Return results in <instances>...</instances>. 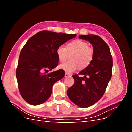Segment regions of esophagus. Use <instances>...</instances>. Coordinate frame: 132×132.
I'll return each mask as SVG.
<instances>
[{
  "mask_svg": "<svg viewBox=\"0 0 132 132\" xmlns=\"http://www.w3.org/2000/svg\"><path fill=\"white\" fill-rule=\"evenodd\" d=\"M65 77H71V76H72V75L71 74H70V73H65Z\"/></svg>",
  "mask_w": 132,
  "mask_h": 132,
  "instance_id": "esophagus-1",
  "label": "esophagus"
}]
</instances>
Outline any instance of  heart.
Instances as JSON below:
<instances>
[{"instance_id":"heart-1","label":"heart","mask_w":132,"mask_h":132,"mask_svg":"<svg viewBox=\"0 0 132 132\" xmlns=\"http://www.w3.org/2000/svg\"><path fill=\"white\" fill-rule=\"evenodd\" d=\"M59 61L63 63L71 55L70 61L59 66V68L68 73L75 71L79 67L83 70L88 67L92 62L94 51L86 42L77 39L68 43L66 47L61 45L56 50Z\"/></svg>"}]
</instances>
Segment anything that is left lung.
Listing matches in <instances>:
<instances>
[{"label": "left lung", "mask_w": 132, "mask_h": 132, "mask_svg": "<svg viewBox=\"0 0 132 132\" xmlns=\"http://www.w3.org/2000/svg\"><path fill=\"white\" fill-rule=\"evenodd\" d=\"M79 38L92 44L94 59L90 65L78 74L84 75V77L73 75L74 84L68 89L67 94L75 104L88 108L98 102L104 94L112 77L113 60L109 46L100 36L81 35Z\"/></svg>", "instance_id": "1"}]
</instances>
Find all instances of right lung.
Listing matches in <instances>:
<instances>
[{"label":"right lung","mask_w":132,"mask_h":132,"mask_svg":"<svg viewBox=\"0 0 132 132\" xmlns=\"http://www.w3.org/2000/svg\"><path fill=\"white\" fill-rule=\"evenodd\" d=\"M75 36V34L43 30L28 40L21 51L16 71L20 93L28 103L38 105L50 97L53 84L64 78L65 71L42 72L58 66L57 48Z\"/></svg>","instance_id":"add662e5"}]
</instances>
